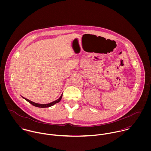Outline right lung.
I'll return each instance as SVG.
<instances>
[{
    "instance_id": "right-lung-1",
    "label": "right lung",
    "mask_w": 151,
    "mask_h": 151,
    "mask_svg": "<svg viewBox=\"0 0 151 151\" xmlns=\"http://www.w3.org/2000/svg\"><path fill=\"white\" fill-rule=\"evenodd\" d=\"M62 95H63V94H62V95L60 96V97L58 99H57L56 101H53V102H50V103L47 104H40L35 103V102H32V101H31L27 99V98H24V97H22V98H23L24 99H25L27 101H28L29 103H30L31 105H32L34 106H36V107H38V108H48V107L52 106H53V105H55V104H56L59 102L60 101V100L62 99Z\"/></svg>"
}]
</instances>
